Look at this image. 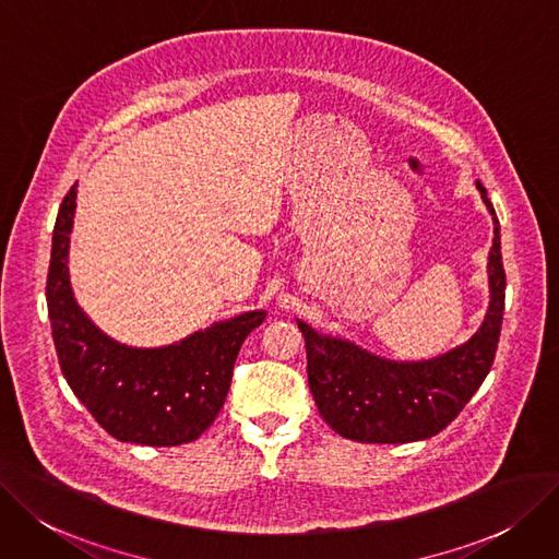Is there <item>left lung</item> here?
<instances>
[{
    "mask_svg": "<svg viewBox=\"0 0 559 559\" xmlns=\"http://www.w3.org/2000/svg\"><path fill=\"white\" fill-rule=\"evenodd\" d=\"M493 215L488 252L490 302L481 328L465 344L421 362L378 357L346 340L323 337L298 321L307 348V378L321 417L340 436L357 442H415L440 433L463 411L493 365L504 311L500 222Z\"/></svg>",
    "mask_w": 559,
    "mask_h": 559,
    "instance_id": "1",
    "label": "left lung"
}]
</instances>
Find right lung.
I'll return each mask as SVG.
<instances>
[{
    "mask_svg": "<svg viewBox=\"0 0 559 559\" xmlns=\"http://www.w3.org/2000/svg\"><path fill=\"white\" fill-rule=\"evenodd\" d=\"M75 188L59 206L46 286L61 373L111 438L148 448L192 442L225 406L238 350L263 323L265 311H245L163 348H132L109 340L88 321L71 288Z\"/></svg>",
    "mask_w": 559,
    "mask_h": 559,
    "instance_id": "1",
    "label": "right lung"
}]
</instances>
